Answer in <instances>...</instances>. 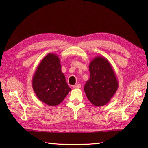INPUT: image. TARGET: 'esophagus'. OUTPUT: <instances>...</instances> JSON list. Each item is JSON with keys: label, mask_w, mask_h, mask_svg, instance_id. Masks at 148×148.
<instances>
[{"label": "esophagus", "mask_w": 148, "mask_h": 148, "mask_svg": "<svg viewBox=\"0 0 148 148\" xmlns=\"http://www.w3.org/2000/svg\"><path fill=\"white\" fill-rule=\"evenodd\" d=\"M81 87V85L80 84H75V85H74V86H73L74 88H80Z\"/></svg>", "instance_id": "esophagus-1"}]
</instances>
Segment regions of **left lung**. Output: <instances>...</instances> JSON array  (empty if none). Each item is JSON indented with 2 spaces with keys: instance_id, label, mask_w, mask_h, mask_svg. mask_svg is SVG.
<instances>
[{
  "instance_id": "obj_1",
  "label": "left lung",
  "mask_w": 148,
  "mask_h": 148,
  "mask_svg": "<svg viewBox=\"0 0 148 148\" xmlns=\"http://www.w3.org/2000/svg\"><path fill=\"white\" fill-rule=\"evenodd\" d=\"M89 70L90 79L84 85V92L93 106H104L110 102L119 86L114 69L108 59L97 56L90 62Z\"/></svg>"
}]
</instances>
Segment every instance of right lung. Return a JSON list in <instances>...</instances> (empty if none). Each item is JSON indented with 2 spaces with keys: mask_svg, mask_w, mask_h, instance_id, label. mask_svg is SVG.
I'll return each mask as SVG.
<instances>
[{
  "mask_svg": "<svg viewBox=\"0 0 148 148\" xmlns=\"http://www.w3.org/2000/svg\"><path fill=\"white\" fill-rule=\"evenodd\" d=\"M61 68L58 56L49 53L40 61L32 77V88L37 98L50 106L60 104L71 90Z\"/></svg>",
  "mask_w": 148,
  "mask_h": 148,
  "instance_id": "obj_1",
  "label": "right lung"
}]
</instances>
